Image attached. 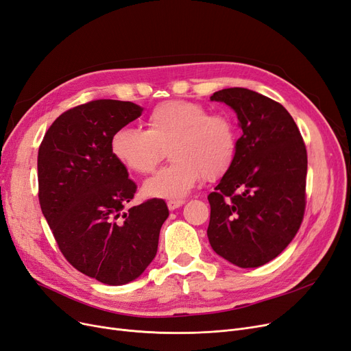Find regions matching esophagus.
<instances>
[{
    "mask_svg": "<svg viewBox=\"0 0 351 351\" xmlns=\"http://www.w3.org/2000/svg\"><path fill=\"white\" fill-rule=\"evenodd\" d=\"M184 204V200H170V202H167V206H168V208L171 210H176V208H178V207H181Z\"/></svg>",
    "mask_w": 351,
    "mask_h": 351,
    "instance_id": "34e87169",
    "label": "esophagus"
}]
</instances>
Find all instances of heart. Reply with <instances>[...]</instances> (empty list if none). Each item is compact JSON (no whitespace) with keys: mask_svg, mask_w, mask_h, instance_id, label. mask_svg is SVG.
Wrapping results in <instances>:
<instances>
[{"mask_svg":"<svg viewBox=\"0 0 351 351\" xmlns=\"http://www.w3.org/2000/svg\"><path fill=\"white\" fill-rule=\"evenodd\" d=\"M145 131L119 128L110 138V152L127 170L148 174L156 170L168 149L173 162L148 178L147 197L178 200L203 177L216 180L232 167L237 152L234 122L221 114H210L200 104L167 101L154 108Z\"/></svg>","mask_w":351,"mask_h":351,"instance_id":"obj_1","label":"heart"}]
</instances>
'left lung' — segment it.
<instances>
[{
  "instance_id": "1",
  "label": "left lung",
  "mask_w": 351,
  "mask_h": 351,
  "mask_svg": "<svg viewBox=\"0 0 351 351\" xmlns=\"http://www.w3.org/2000/svg\"><path fill=\"white\" fill-rule=\"evenodd\" d=\"M210 101L234 110L242 136L232 167L207 197L208 242L239 268H258L281 254L301 226L306 149L289 112L269 97L229 88Z\"/></svg>"
}]
</instances>
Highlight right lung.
I'll list each match as a JSON object with an SVG mask.
<instances>
[{
    "mask_svg": "<svg viewBox=\"0 0 351 351\" xmlns=\"http://www.w3.org/2000/svg\"><path fill=\"white\" fill-rule=\"evenodd\" d=\"M132 102L99 99L66 110L38 148V200L62 254L108 285L135 281L157 255L164 200L128 207L136 186L110 152L115 131L141 117Z\"/></svg>",
    "mask_w": 351,
    "mask_h": 351,
    "instance_id": "add662e5",
    "label": "right lung"
}]
</instances>
